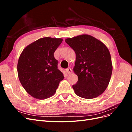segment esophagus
I'll use <instances>...</instances> for the list:
<instances>
[{
  "mask_svg": "<svg viewBox=\"0 0 132 132\" xmlns=\"http://www.w3.org/2000/svg\"><path fill=\"white\" fill-rule=\"evenodd\" d=\"M65 71L68 74H70V73H71V72H72V70H71V68H67L65 69Z\"/></svg>",
  "mask_w": 132,
  "mask_h": 132,
  "instance_id": "34e87169",
  "label": "esophagus"
}]
</instances>
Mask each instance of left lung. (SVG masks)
Wrapping results in <instances>:
<instances>
[{
    "mask_svg": "<svg viewBox=\"0 0 132 132\" xmlns=\"http://www.w3.org/2000/svg\"><path fill=\"white\" fill-rule=\"evenodd\" d=\"M76 54L74 67L78 80L73 89L79 96L93 98L106 89L112 73L110 52L101 41L87 35L65 39Z\"/></svg>",
    "mask_w": 132,
    "mask_h": 132,
    "instance_id": "obj_1",
    "label": "left lung"
}]
</instances>
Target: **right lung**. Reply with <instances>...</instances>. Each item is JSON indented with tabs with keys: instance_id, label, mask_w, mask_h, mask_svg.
<instances>
[{
	"instance_id": "1",
	"label": "right lung",
	"mask_w": 132,
	"mask_h": 132,
	"mask_svg": "<svg viewBox=\"0 0 132 132\" xmlns=\"http://www.w3.org/2000/svg\"><path fill=\"white\" fill-rule=\"evenodd\" d=\"M62 41V38H40L27 46L19 57V80L27 93L36 98L45 99L54 95L64 79L54 57Z\"/></svg>"
}]
</instances>
